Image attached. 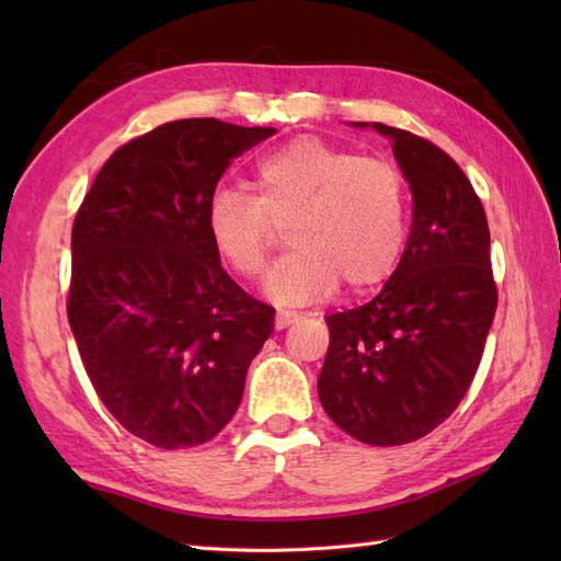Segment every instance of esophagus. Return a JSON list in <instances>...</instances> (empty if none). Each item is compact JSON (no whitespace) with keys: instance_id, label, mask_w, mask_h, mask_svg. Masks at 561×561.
Segmentation results:
<instances>
[{"instance_id":"obj_1","label":"esophagus","mask_w":561,"mask_h":561,"mask_svg":"<svg viewBox=\"0 0 561 561\" xmlns=\"http://www.w3.org/2000/svg\"><path fill=\"white\" fill-rule=\"evenodd\" d=\"M294 320H296V313H294V311H287V308H279L277 316H274V328L284 330V328H289V325L294 323Z\"/></svg>"}]
</instances>
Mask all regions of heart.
Instances as JSON below:
<instances>
[{"mask_svg": "<svg viewBox=\"0 0 561 561\" xmlns=\"http://www.w3.org/2000/svg\"><path fill=\"white\" fill-rule=\"evenodd\" d=\"M250 187L217 190L205 229L217 257L241 277H257L289 229L294 250L265 279L272 299L318 301L340 282L364 291L396 270L408 231V190L396 163L299 137L260 159Z\"/></svg>", "mask_w": 561, "mask_h": 561, "instance_id": "obj_1", "label": "heart"}]
</instances>
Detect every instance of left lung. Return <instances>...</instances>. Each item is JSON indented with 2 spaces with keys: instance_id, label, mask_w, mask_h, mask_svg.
I'll list each match as a JSON object with an SVG mask.
<instances>
[{
  "instance_id": "1",
  "label": "left lung",
  "mask_w": 561,
  "mask_h": 561,
  "mask_svg": "<svg viewBox=\"0 0 561 561\" xmlns=\"http://www.w3.org/2000/svg\"><path fill=\"white\" fill-rule=\"evenodd\" d=\"M374 129L392 139L410 183L412 229L376 299L328 316L318 398L362 444L402 446L434 432L468 392L494 320L496 284L484 207L460 165L408 129Z\"/></svg>"
}]
</instances>
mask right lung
Here are the masks:
<instances>
[{"label":"right lung","instance_id":"1","mask_svg":"<svg viewBox=\"0 0 561 561\" xmlns=\"http://www.w3.org/2000/svg\"><path fill=\"white\" fill-rule=\"evenodd\" d=\"M274 127L159 125L103 163L71 226L67 318L101 402L175 450L231 422L274 308L226 274L207 238L219 178Z\"/></svg>","mask_w":561,"mask_h":561}]
</instances>
